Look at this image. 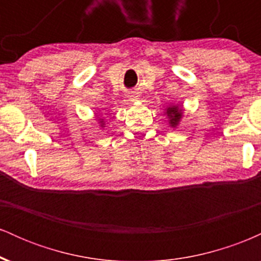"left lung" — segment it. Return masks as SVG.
Listing matches in <instances>:
<instances>
[{"mask_svg": "<svg viewBox=\"0 0 261 261\" xmlns=\"http://www.w3.org/2000/svg\"><path fill=\"white\" fill-rule=\"evenodd\" d=\"M167 116L169 118V124L170 126L175 127L176 125H178L179 120H180L181 118V109L180 108H178V106H173V107H169L167 108Z\"/></svg>", "mask_w": 261, "mask_h": 261, "instance_id": "1", "label": "left lung"}]
</instances>
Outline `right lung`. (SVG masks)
Wrapping results in <instances>:
<instances>
[{
	"label": "right lung",
	"mask_w": 261,
	"mask_h": 261,
	"mask_svg": "<svg viewBox=\"0 0 261 261\" xmlns=\"http://www.w3.org/2000/svg\"><path fill=\"white\" fill-rule=\"evenodd\" d=\"M100 122H103V121H100ZM101 126H103V125H101Z\"/></svg>",
	"instance_id": "add662e5"
}]
</instances>
